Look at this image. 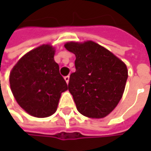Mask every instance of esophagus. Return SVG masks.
<instances>
[{
    "label": "esophagus",
    "instance_id": "obj_1",
    "mask_svg": "<svg viewBox=\"0 0 151 151\" xmlns=\"http://www.w3.org/2000/svg\"><path fill=\"white\" fill-rule=\"evenodd\" d=\"M64 78H65V81H66V83L68 84V83H69V81H70V76H65Z\"/></svg>",
    "mask_w": 151,
    "mask_h": 151
}]
</instances>
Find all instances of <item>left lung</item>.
I'll return each instance as SVG.
<instances>
[{
    "instance_id": "obj_1",
    "label": "left lung",
    "mask_w": 151,
    "mask_h": 151,
    "mask_svg": "<svg viewBox=\"0 0 151 151\" xmlns=\"http://www.w3.org/2000/svg\"><path fill=\"white\" fill-rule=\"evenodd\" d=\"M65 48L76 55V71L67 89L78 112L91 119L106 117L123 96L128 79L126 65L93 41L68 42Z\"/></svg>"
}]
</instances>
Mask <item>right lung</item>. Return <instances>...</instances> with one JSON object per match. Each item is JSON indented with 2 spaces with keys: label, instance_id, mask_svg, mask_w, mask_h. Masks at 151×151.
I'll return each mask as SVG.
<instances>
[{
  "label": "right lung",
  "instance_id": "right-lung-1",
  "mask_svg": "<svg viewBox=\"0 0 151 151\" xmlns=\"http://www.w3.org/2000/svg\"><path fill=\"white\" fill-rule=\"evenodd\" d=\"M55 53L51 45L43 44L23 55L10 73V86L16 101L36 118L54 114L61 93L67 90L54 60Z\"/></svg>",
  "mask_w": 151,
  "mask_h": 151
}]
</instances>
